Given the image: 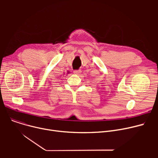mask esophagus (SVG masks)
<instances>
[{
    "label": "esophagus",
    "mask_w": 158,
    "mask_h": 158,
    "mask_svg": "<svg viewBox=\"0 0 158 158\" xmlns=\"http://www.w3.org/2000/svg\"><path fill=\"white\" fill-rule=\"evenodd\" d=\"M73 73L76 75H80V73H81V70H75L73 71Z\"/></svg>",
    "instance_id": "esophagus-1"
}]
</instances>
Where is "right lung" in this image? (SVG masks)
Instances as JSON below:
<instances>
[{
    "mask_svg": "<svg viewBox=\"0 0 158 158\" xmlns=\"http://www.w3.org/2000/svg\"><path fill=\"white\" fill-rule=\"evenodd\" d=\"M70 73V72L69 71H67V73H66V74H68V73Z\"/></svg>",
    "mask_w": 158,
    "mask_h": 158,
    "instance_id": "obj_1",
    "label": "right lung"
}]
</instances>
